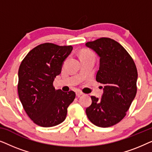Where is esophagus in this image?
<instances>
[{
	"label": "esophagus",
	"mask_w": 152,
	"mask_h": 152,
	"mask_svg": "<svg viewBox=\"0 0 152 152\" xmlns=\"http://www.w3.org/2000/svg\"><path fill=\"white\" fill-rule=\"evenodd\" d=\"M84 93H83L82 92H81V91H77L76 92V95L77 97H80L81 95H82Z\"/></svg>",
	"instance_id": "esophagus-1"
}]
</instances>
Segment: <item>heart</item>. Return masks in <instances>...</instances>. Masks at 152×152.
Masks as SVG:
<instances>
[{
	"label": "heart",
	"mask_w": 152,
	"mask_h": 152,
	"mask_svg": "<svg viewBox=\"0 0 152 152\" xmlns=\"http://www.w3.org/2000/svg\"><path fill=\"white\" fill-rule=\"evenodd\" d=\"M89 55H93L92 53H91V52H89L88 50H84L82 52V53H81V57H84V56H89Z\"/></svg>",
	"instance_id": "heart-1"
}]
</instances>
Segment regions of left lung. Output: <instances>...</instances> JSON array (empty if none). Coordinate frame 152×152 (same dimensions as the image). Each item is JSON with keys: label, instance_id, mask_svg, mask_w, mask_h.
Instances as JSON below:
<instances>
[{"label": "left lung", "instance_id": "8db88e82", "mask_svg": "<svg viewBox=\"0 0 152 152\" xmlns=\"http://www.w3.org/2000/svg\"><path fill=\"white\" fill-rule=\"evenodd\" d=\"M99 57L97 82L104 85L101 99L91 96L86 108L88 120L99 127H109L125 117L137 92L138 72L128 52L113 39L102 37L86 43Z\"/></svg>", "mask_w": 152, "mask_h": 152}]
</instances>
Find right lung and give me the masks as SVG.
<instances>
[{"label":"right lung","mask_w":152,"mask_h":152,"mask_svg":"<svg viewBox=\"0 0 152 152\" xmlns=\"http://www.w3.org/2000/svg\"><path fill=\"white\" fill-rule=\"evenodd\" d=\"M72 50V45L44 43L29 52L18 69V93L29 118L37 125L50 127L66 119L75 93L55 90V78Z\"/></svg>","instance_id":"right-lung-1"}]
</instances>
